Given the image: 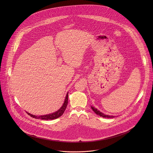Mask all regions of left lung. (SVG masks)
<instances>
[{
  "label": "left lung",
  "mask_w": 153,
  "mask_h": 153,
  "mask_svg": "<svg viewBox=\"0 0 153 153\" xmlns=\"http://www.w3.org/2000/svg\"><path fill=\"white\" fill-rule=\"evenodd\" d=\"M91 108L95 112V113L96 114H97V115H100V117H103V118H114V117H115V116H113V115H106V114H104V113L100 112L98 109H97L96 108H95V107H92V106H91Z\"/></svg>",
  "instance_id": "8db88e82"
}]
</instances>
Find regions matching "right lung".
Instances as JSON below:
<instances>
[{"mask_svg": "<svg viewBox=\"0 0 153 153\" xmlns=\"http://www.w3.org/2000/svg\"><path fill=\"white\" fill-rule=\"evenodd\" d=\"M68 92H67V94L66 95L65 101H64V102L63 103V105L59 109H58V111H56V112H54L51 114L44 115H39V116L32 115L27 112H26V113H27V114L29 115L30 117L36 118V119H41V120H51L56 119V118H59V117H61L64 114L66 108V106L68 105Z\"/></svg>", "mask_w": 153, "mask_h": 153, "instance_id": "right-lung-1", "label": "right lung"}]
</instances>
